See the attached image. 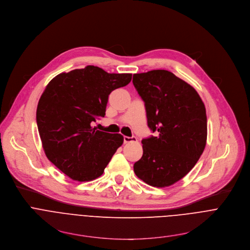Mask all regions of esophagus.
Instances as JSON below:
<instances>
[{"label": "esophagus", "instance_id": "obj_1", "mask_svg": "<svg viewBox=\"0 0 250 250\" xmlns=\"http://www.w3.org/2000/svg\"><path fill=\"white\" fill-rule=\"evenodd\" d=\"M131 142H137V138L136 137H128V136H124V143H131Z\"/></svg>", "mask_w": 250, "mask_h": 250}]
</instances>
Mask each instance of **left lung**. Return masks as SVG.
Wrapping results in <instances>:
<instances>
[{"label": "left lung", "mask_w": 250, "mask_h": 250, "mask_svg": "<svg viewBox=\"0 0 250 250\" xmlns=\"http://www.w3.org/2000/svg\"><path fill=\"white\" fill-rule=\"evenodd\" d=\"M133 84L145 102L148 126L157 131L142 140L143 156L134 172L152 187H170L195 167L206 148L205 104L195 88L168 70L135 73Z\"/></svg>", "instance_id": "1"}]
</instances>
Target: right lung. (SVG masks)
Here are the masks:
<instances>
[{"label": "right lung", "instance_id": "add662e5", "mask_svg": "<svg viewBox=\"0 0 250 250\" xmlns=\"http://www.w3.org/2000/svg\"><path fill=\"white\" fill-rule=\"evenodd\" d=\"M131 79V73H108L87 65L48 82L37 108L39 133L47 159L71 180L99 178L123 144L121 134L96 130L91 122L104 117L109 94Z\"/></svg>", "mask_w": 250, "mask_h": 250}]
</instances>
